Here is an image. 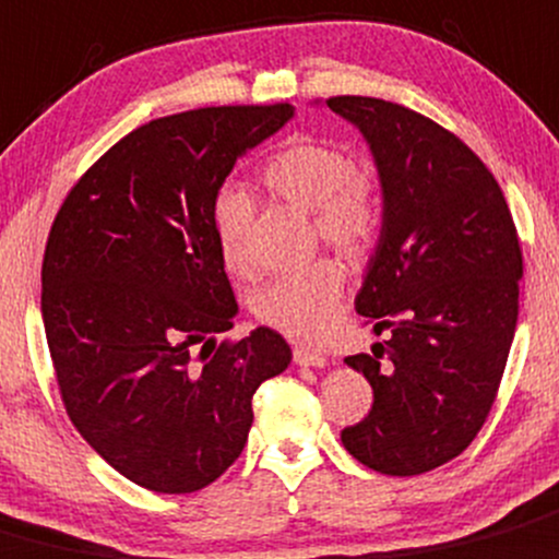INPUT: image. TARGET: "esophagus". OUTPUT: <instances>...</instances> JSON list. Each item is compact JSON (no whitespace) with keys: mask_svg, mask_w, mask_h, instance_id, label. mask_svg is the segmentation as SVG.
Segmentation results:
<instances>
[{"mask_svg":"<svg viewBox=\"0 0 559 559\" xmlns=\"http://www.w3.org/2000/svg\"><path fill=\"white\" fill-rule=\"evenodd\" d=\"M292 357H295L297 366H324V362H328V357H324L322 352L308 349V346H295Z\"/></svg>","mask_w":559,"mask_h":559,"instance_id":"1","label":"esophagus"}]
</instances>
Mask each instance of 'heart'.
<instances>
[{"mask_svg": "<svg viewBox=\"0 0 559 559\" xmlns=\"http://www.w3.org/2000/svg\"><path fill=\"white\" fill-rule=\"evenodd\" d=\"M262 182L275 199L311 210L313 240H324L344 257H362L382 226V197L371 177L357 169L344 150L324 142H289L262 166ZM251 202L226 188L213 207L215 246L231 275H253L248 246ZM344 264L322 257L295 273H284L253 295V313L262 324L300 341H317L333 324L344 292Z\"/></svg>", "mask_w": 559, "mask_h": 559, "instance_id": "heart-1", "label": "heart"}]
</instances>
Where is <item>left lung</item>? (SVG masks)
Wrapping results in <instances>:
<instances>
[{"label":"left lung","mask_w":559,"mask_h":559,"mask_svg":"<svg viewBox=\"0 0 559 559\" xmlns=\"http://www.w3.org/2000/svg\"><path fill=\"white\" fill-rule=\"evenodd\" d=\"M362 130L384 221L355 308L388 341L346 362L373 404L346 451L382 475H424L469 448L500 390L519 317L522 246L495 175L435 119L379 97L335 95Z\"/></svg>","instance_id":"obj_1"}]
</instances>
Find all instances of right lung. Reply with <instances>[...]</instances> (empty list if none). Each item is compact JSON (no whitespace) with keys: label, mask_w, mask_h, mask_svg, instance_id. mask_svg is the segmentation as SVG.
<instances>
[{"label":"right lung","mask_w":559,"mask_h":559,"mask_svg":"<svg viewBox=\"0 0 559 559\" xmlns=\"http://www.w3.org/2000/svg\"><path fill=\"white\" fill-rule=\"evenodd\" d=\"M292 103L207 106L130 130L70 188L43 257V324L79 435L160 495L218 480L248 442L253 393L284 371V335L235 328L213 207L246 150Z\"/></svg>","instance_id":"obj_1"}]
</instances>
